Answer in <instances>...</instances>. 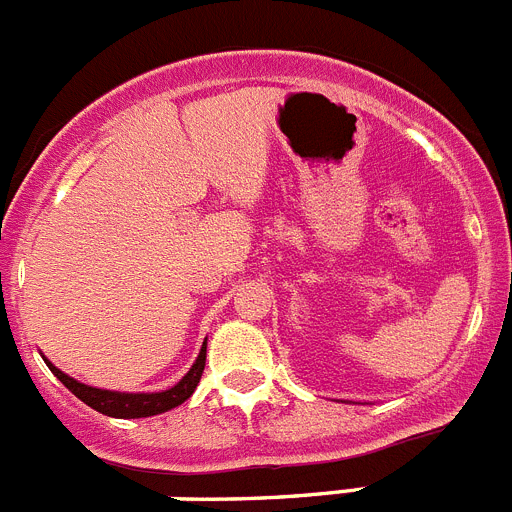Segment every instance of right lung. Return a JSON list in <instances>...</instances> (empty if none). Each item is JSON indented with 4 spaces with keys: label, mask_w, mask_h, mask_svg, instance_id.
Masks as SVG:
<instances>
[{
    "label": "right lung",
    "mask_w": 512,
    "mask_h": 512,
    "mask_svg": "<svg viewBox=\"0 0 512 512\" xmlns=\"http://www.w3.org/2000/svg\"><path fill=\"white\" fill-rule=\"evenodd\" d=\"M45 364L50 366L52 374L68 386L80 401H85L90 409L105 414V417H116V419H141V417H154V414H164L169 409L179 407L194 394L199 379L204 374V364H207V341H204L202 351H199L197 361L189 369V374L174 384L166 391H154V394H126V391H108V389H95V386L80 384L73 376L62 374L57 366H52L45 358Z\"/></svg>",
    "instance_id": "add662e5"
}]
</instances>
